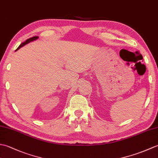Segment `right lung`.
<instances>
[{
    "label": "right lung",
    "instance_id": "1",
    "mask_svg": "<svg viewBox=\"0 0 158 158\" xmlns=\"http://www.w3.org/2000/svg\"><path fill=\"white\" fill-rule=\"evenodd\" d=\"M39 38V36H33V37H31V38H30V39H27L26 40V41H25V42H23V43H22L21 45H20L18 48H17V49L16 50H18V49H19L20 48H22V47H23V45H25L26 44H27V43H29L30 42H31V41H35V40H36ZM15 50V51H16Z\"/></svg>",
    "mask_w": 158,
    "mask_h": 158
}]
</instances>
